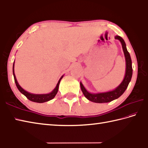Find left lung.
<instances>
[{
  "label": "left lung",
  "instance_id": "1",
  "mask_svg": "<svg viewBox=\"0 0 148 148\" xmlns=\"http://www.w3.org/2000/svg\"><path fill=\"white\" fill-rule=\"evenodd\" d=\"M115 39L116 40H118L121 42V43L123 50V52H124L125 57L126 71L124 79L123 80L122 82L115 89L112 90V91L98 93L89 92L88 91H87L85 87L83 86L82 83L80 82V88L84 95L89 101L95 102V103H108V102L112 101L114 100V99L118 98L124 93L125 90L128 87L130 82L131 81L133 70H132V59L130 55L129 52H128L127 49H126V43L124 40L119 36H116Z\"/></svg>",
  "mask_w": 148,
  "mask_h": 148
}]
</instances>
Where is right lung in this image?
<instances>
[{"label": "right lung", "instance_id": "obj_1", "mask_svg": "<svg viewBox=\"0 0 148 148\" xmlns=\"http://www.w3.org/2000/svg\"><path fill=\"white\" fill-rule=\"evenodd\" d=\"M14 67V61L13 66V73L14 76V82H15V84H16L17 88L19 90L20 92L22 93V94H23L24 96H25L27 98L29 99V100L34 102H36V103H44V102L51 100V99H52L54 97H55L57 92H58L60 82H61V80L64 75H62V76L60 78V79L59 80L58 83H57L56 87L54 88V89L52 92H50V93H47V94H33V93L29 92L27 91H25V90H24L22 87L19 85V84L18 82V81L16 78V76H15Z\"/></svg>", "mask_w": 148, "mask_h": 148}]
</instances>
